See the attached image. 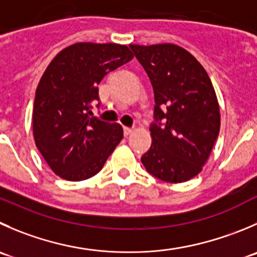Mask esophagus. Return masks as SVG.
<instances>
[{
    "instance_id": "1",
    "label": "esophagus",
    "mask_w": 257,
    "mask_h": 257,
    "mask_svg": "<svg viewBox=\"0 0 257 257\" xmlns=\"http://www.w3.org/2000/svg\"><path fill=\"white\" fill-rule=\"evenodd\" d=\"M123 132H124V136L128 137V136H131L132 133H133V129H132V128H128V126H124V128H123Z\"/></svg>"
}]
</instances>
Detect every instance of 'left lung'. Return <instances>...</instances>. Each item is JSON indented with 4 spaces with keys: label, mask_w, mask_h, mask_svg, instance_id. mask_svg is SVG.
Masks as SVG:
<instances>
[{
    "label": "left lung",
    "mask_w": 257,
    "mask_h": 257,
    "mask_svg": "<svg viewBox=\"0 0 257 257\" xmlns=\"http://www.w3.org/2000/svg\"><path fill=\"white\" fill-rule=\"evenodd\" d=\"M154 91L152 146L142 156L161 181L181 183L202 171L220 133V106L203 66L173 44L129 45Z\"/></svg>",
    "instance_id": "obj_1"
}]
</instances>
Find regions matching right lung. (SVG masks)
Wrapping results in <instances>:
<instances>
[{
    "label": "right lung",
    "mask_w": 257,
    "mask_h": 257,
    "mask_svg": "<svg viewBox=\"0 0 257 257\" xmlns=\"http://www.w3.org/2000/svg\"><path fill=\"white\" fill-rule=\"evenodd\" d=\"M132 59L125 45L78 42L49 64L36 89L32 129L55 174L66 181L95 176L123 139L119 124L93 116L91 108L101 79Z\"/></svg>",
    "instance_id": "1"
}]
</instances>
